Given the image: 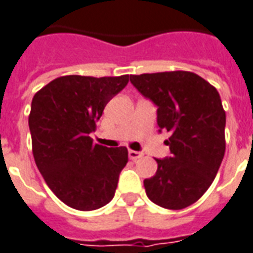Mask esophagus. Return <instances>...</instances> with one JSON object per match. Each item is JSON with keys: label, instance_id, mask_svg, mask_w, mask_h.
<instances>
[{"label": "esophagus", "instance_id": "34e87169", "mask_svg": "<svg viewBox=\"0 0 253 253\" xmlns=\"http://www.w3.org/2000/svg\"><path fill=\"white\" fill-rule=\"evenodd\" d=\"M128 155H129V159H132V161H137V159L143 157V152L129 150V151H128Z\"/></svg>", "mask_w": 253, "mask_h": 253}]
</instances>
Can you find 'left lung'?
<instances>
[{
  "mask_svg": "<svg viewBox=\"0 0 253 253\" xmlns=\"http://www.w3.org/2000/svg\"><path fill=\"white\" fill-rule=\"evenodd\" d=\"M144 98L158 107L159 132H170L171 155L155 159L157 173L144 180L152 203L181 210L203 196L225 155L226 114L215 87L185 71L130 75Z\"/></svg>",
  "mask_w": 253,
  "mask_h": 253,
  "instance_id": "1",
  "label": "left lung"
}]
</instances>
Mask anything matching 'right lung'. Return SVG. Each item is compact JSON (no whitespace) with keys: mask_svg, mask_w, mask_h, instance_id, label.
<instances>
[{"mask_svg":"<svg viewBox=\"0 0 253 253\" xmlns=\"http://www.w3.org/2000/svg\"><path fill=\"white\" fill-rule=\"evenodd\" d=\"M128 82V75H71L54 79L32 98L28 125L35 164L55 196L72 209H101L114 196L128 150L94 144L89 135Z\"/></svg>","mask_w":253,"mask_h":253,"instance_id":"right-lung-1","label":"right lung"}]
</instances>
